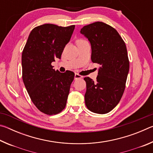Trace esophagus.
I'll list each match as a JSON object with an SVG mask.
<instances>
[{
    "mask_svg": "<svg viewBox=\"0 0 153 153\" xmlns=\"http://www.w3.org/2000/svg\"><path fill=\"white\" fill-rule=\"evenodd\" d=\"M82 77V76H80L78 74H75V79H81Z\"/></svg>",
    "mask_w": 153,
    "mask_h": 153,
    "instance_id": "34e87169",
    "label": "esophagus"
}]
</instances>
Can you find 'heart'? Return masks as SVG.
Masks as SVG:
<instances>
[{
  "label": "heart",
  "instance_id": "1",
  "mask_svg": "<svg viewBox=\"0 0 153 153\" xmlns=\"http://www.w3.org/2000/svg\"><path fill=\"white\" fill-rule=\"evenodd\" d=\"M82 41H84V40H78L77 41V42H82Z\"/></svg>",
  "mask_w": 153,
  "mask_h": 153
}]
</instances>
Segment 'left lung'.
<instances>
[{
  "instance_id": "1",
  "label": "left lung",
  "mask_w": 153,
  "mask_h": 153,
  "mask_svg": "<svg viewBox=\"0 0 153 153\" xmlns=\"http://www.w3.org/2000/svg\"><path fill=\"white\" fill-rule=\"evenodd\" d=\"M80 32L91 45L92 61L100 65L97 81L84 78L85 104L93 113H107L120 102L125 90L129 68L126 44L115 28L103 22L85 25Z\"/></svg>"
}]
</instances>
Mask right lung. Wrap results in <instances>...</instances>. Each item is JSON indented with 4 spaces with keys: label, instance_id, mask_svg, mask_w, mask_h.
Listing matches in <instances>:
<instances>
[{
    "label": "right lung",
    "instance_id": "add662e5",
    "mask_svg": "<svg viewBox=\"0 0 153 153\" xmlns=\"http://www.w3.org/2000/svg\"><path fill=\"white\" fill-rule=\"evenodd\" d=\"M75 25L68 27L44 24L30 32L22 52V78L30 97L41 112L56 115L66 106L73 71H55L51 63L61 59Z\"/></svg>",
    "mask_w": 153,
    "mask_h": 153
}]
</instances>
